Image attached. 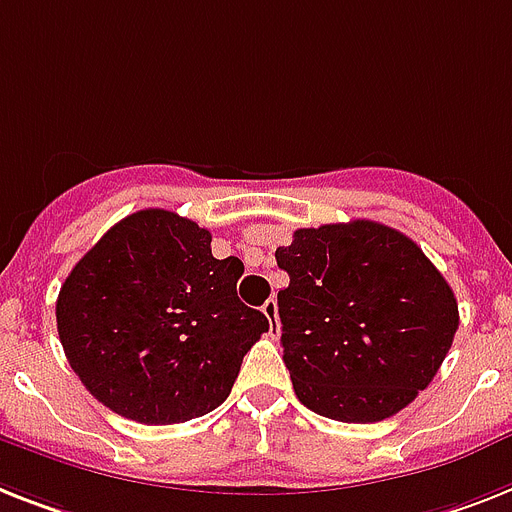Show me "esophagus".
I'll use <instances>...</instances> for the list:
<instances>
[{
	"label": "esophagus",
	"mask_w": 512,
	"mask_h": 512,
	"mask_svg": "<svg viewBox=\"0 0 512 512\" xmlns=\"http://www.w3.org/2000/svg\"><path fill=\"white\" fill-rule=\"evenodd\" d=\"M261 311H264V316L269 319V324H272L274 332H280V316H277V301L274 298H269V301L261 306Z\"/></svg>",
	"instance_id": "obj_1"
}]
</instances>
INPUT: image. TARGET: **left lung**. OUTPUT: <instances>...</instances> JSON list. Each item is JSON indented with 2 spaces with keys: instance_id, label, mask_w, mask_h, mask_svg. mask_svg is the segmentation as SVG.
I'll use <instances>...</instances> for the list:
<instances>
[{
  "instance_id": "1",
  "label": "left lung",
  "mask_w": 512,
  "mask_h": 512,
  "mask_svg": "<svg viewBox=\"0 0 512 512\" xmlns=\"http://www.w3.org/2000/svg\"><path fill=\"white\" fill-rule=\"evenodd\" d=\"M282 361L306 408L345 424L395 416L426 390L458 329V301L424 251L369 219L295 230L277 248Z\"/></svg>"
}]
</instances>
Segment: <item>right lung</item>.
Instances as JSON below:
<instances>
[{
  "label": "right lung",
  "mask_w": 512,
  "mask_h": 512,
  "mask_svg": "<svg viewBox=\"0 0 512 512\" xmlns=\"http://www.w3.org/2000/svg\"><path fill=\"white\" fill-rule=\"evenodd\" d=\"M243 261L211 256V232L175 211L120 219L57 298L65 356L117 416L183 424L222 405L266 316L238 298Z\"/></svg>",
  "instance_id": "add662e5"
}]
</instances>
